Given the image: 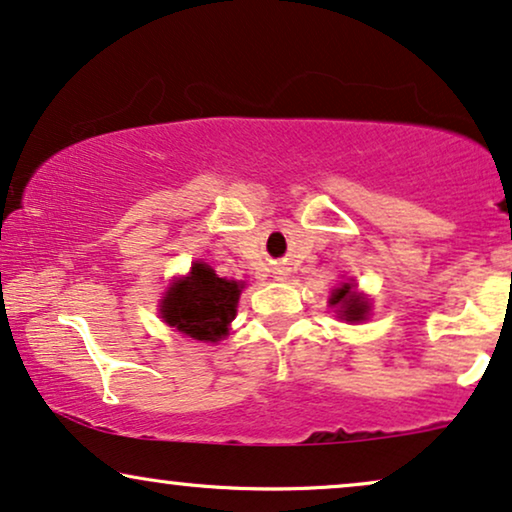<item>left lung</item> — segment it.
<instances>
[{
    "label": "left lung",
    "instance_id": "8db88e82",
    "mask_svg": "<svg viewBox=\"0 0 512 512\" xmlns=\"http://www.w3.org/2000/svg\"><path fill=\"white\" fill-rule=\"evenodd\" d=\"M329 303L331 305H338V308H341V310H338V313H341L343 320H348V322L364 320V317H367V310H369L367 301L357 298L353 294V289H350V284H343L341 289H336Z\"/></svg>",
    "mask_w": 512,
    "mask_h": 512
}]
</instances>
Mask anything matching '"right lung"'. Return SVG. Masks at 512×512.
Segmentation results:
<instances>
[{
	"label": "right lung",
	"instance_id": "1",
	"mask_svg": "<svg viewBox=\"0 0 512 512\" xmlns=\"http://www.w3.org/2000/svg\"><path fill=\"white\" fill-rule=\"evenodd\" d=\"M242 284L218 277L209 265L195 263L185 280L169 287L162 301V317L195 341H218L228 334L235 317Z\"/></svg>",
	"mask_w": 512,
	"mask_h": 512
}]
</instances>
